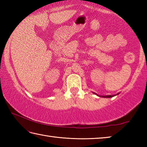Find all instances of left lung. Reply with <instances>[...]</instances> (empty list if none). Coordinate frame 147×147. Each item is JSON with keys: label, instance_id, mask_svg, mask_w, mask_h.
Masks as SVG:
<instances>
[{"label": "left lung", "instance_id": "8db88e82", "mask_svg": "<svg viewBox=\"0 0 147 147\" xmlns=\"http://www.w3.org/2000/svg\"><path fill=\"white\" fill-rule=\"evenodd\" d=\"M95 94H96L95 93ZM97 95H98V94H97ZM115 96V95H106V96H102V97H104V98H111V97H112V96Z\"/></svg>", "mask_w": 147, "mask_h": 147}]
</instances>
